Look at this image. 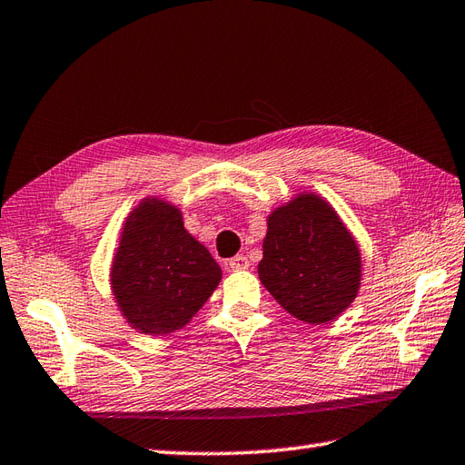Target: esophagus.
Here are the masks:
<instances>
[{
	"instance_id": "34e87169",
	"label": "esophagus",
	"mask_w": 465,
	"mask_h": 465,
	"mask_svg": "<svg viewBox=\"0 0 465 465\" xmlns=\"http://www.w3.org/2000/svg\"><path fill=\"white\" fill-rule=\"evenodd\" d=\"M227 266H230L233 272L245 270V268H250V260L245 258V256H235V258H232L230 262H227Z\"/></svg>"
}]
</instances>
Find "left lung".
Returning <instances> with one entry per match:
<instances>
[{"instance_id": "left-lung-1", "label": "left lung", "mask_w": 465, "mask_h": 465, "mask_svg": "<svg viewBox=\"0 0 465 465\" xmlns=\"http://www.w3.org/2000/svg\"><path fill=\"white\" fill-rule=\"evenodd\" d=\"M361 250L332 205L300 193L268 215L262 284L286 312L308 324H324L357 298Z\"/></svg>"}]
</instances>
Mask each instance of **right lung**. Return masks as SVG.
Instances as JSON below:
<instances>
[{
	"label": "right lung",
	"instance_id": "1",
	"mask_svg": "<svg viewBox=\"0 0 465 465\" xmlns=\"http://www.w3.org/2000/svg\"><path fill=\"white\" fill-rule=\"evenodd\" d=\"M222 268L183 225L179 207L147 197L126 217L111 268V288L133 329L175 332L197 314Z\"/></svg>",
	"mask_w": 465,
	"mask_h": 465
}]
</instances>
